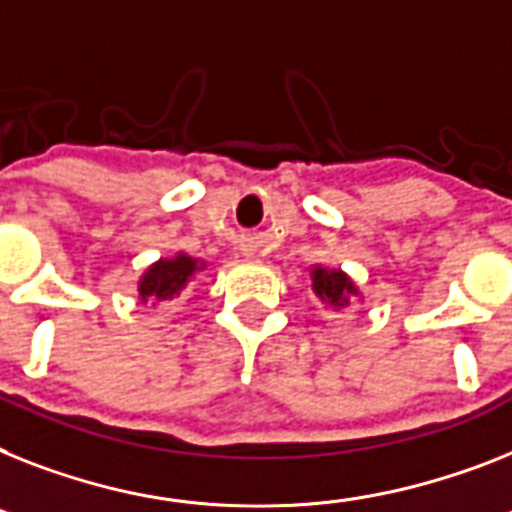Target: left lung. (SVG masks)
Wrapping results in <instances>:
<instances>
[{
    "label": "left lung",
    "instance_id": "1",
    "mask_svg": "<svg viewBox=\"0 0 512 512\" xmlns=\"http://www.w3.org/2000/svg\"><path fill=\"white\" fill-rule=\"evenodd\" d=\"M308 277H311V290H314V295L327 311L342 314L356 301H363L361 290L353 282V277L348 272H342V269H329L324 264H314L308 269Z\"/></svg>",
    "mask_w": 512,
    "mask_h": 512
}]
</instances>
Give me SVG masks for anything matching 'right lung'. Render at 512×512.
I'll return each instance as SVG.
<instances>
[{
    "instance_id": "obj_1",
    "label": "right lung",
    "mask_w": 512,
    "mask_h": 512,
    "mask_svg": "<svg viewBox=\"0 0 512 512\" xmlns=\"http://www.w3.org/2000/svg\"><path fill=\"white\" fill-rule=\"evenodd\" d=\"M204 266L206 261L193 259L185 251H177L175 256H162L143 269L138 280V301L151 303V306H167L177 301Z\"/></svg>"
}]
</instances>
